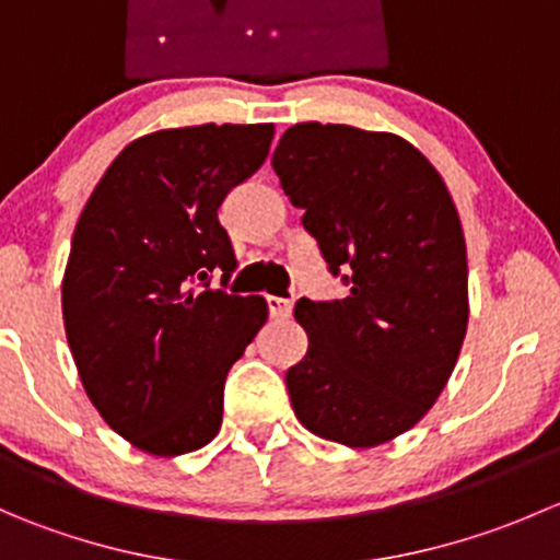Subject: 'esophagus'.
<instances>
[{
    "label": "esophagus",
    "instance_id": "obj_1",
    "mask_svg": "<svg viewBox=\"0 0 560 560\" xmlns=\"http://www.w3.org/2000/svg\"><path fill=\"white\" fill-rule=\"evenodd\" d=\"M268 312L273 319H287V316L292 314V301H287V298H268Z\"/></svg>",
    "mask_w": 560,
    "mask_h": 560
}]
</instances>
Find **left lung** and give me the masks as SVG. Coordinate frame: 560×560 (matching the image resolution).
<instances>
[{
	"label": "left lung",
	"instance_id": "obj_1",
	"mask_svg": "<svg viewBox=\"0 0 560 560\" xmlns=\"http://www.w3.org/2000/svg\"><path fill=\"white\" fill-rule=\"evenodd\" d=\"M273 171L349 295L295 303L308 349L287 371L298 420L347 447H376L422 420L468 325L466 241L436 167L404 138L295 124Z\"/></svg>",
	"mask_w": 560,
	"mask_h": 560
}]
</instances>
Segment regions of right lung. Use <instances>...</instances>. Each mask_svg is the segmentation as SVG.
<instances>
[{"label": "right lung", "mask_w": 560, "mask_h": 560, "mask_svg": "<svg viewBox=\"0 0 560 560\" xmlns=\"http://www.w3.org/2000/svg\"><path fill=\"white\" fill-rule=\"evenodd\" d=\"M273 124H200L132 140L89 197L61 281L86 395L149 455L200 450L222 428L224 380L268 319L222 287L238 268L224 197L262 167Z\"/></svg>", "instance_id": "1"}]
</instances>
